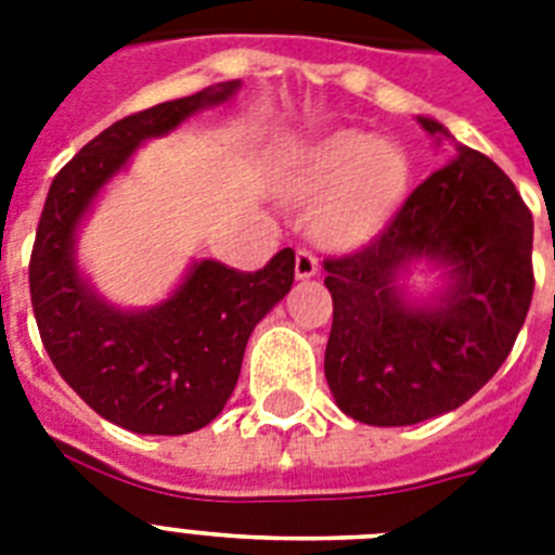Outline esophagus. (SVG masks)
<instances>
[{
  "label": "esophagus",
  "mask_w": 555,
  "mask_h": 555,
  "mask_svg": "<svg viewBox=\"0 0 555 555\" xmlns=\"http://www.w3.org/2000/svg\"><path fill=\"white\" fill-rule=\"evenodd\" d=\"M315 273H319V259H315L313 250H296V279H313Z\"/></svg>",
  "instance_id": "esophagus-1"
}]
</instances>
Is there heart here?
I'll list each match as a JSON object with an SVG mask.
<instances>
[{
  "instance_id": "1",
  "label": "heart",
  "mask_w": 555,
  "mask_h": 555,
  "mask_svg": "<svg viewBox=\"0 0 555 555\" xmlns=\"http://www.w3.org/2000/svg\"><path fill=\"white\" fill-rule=\"evenodd\" d=\"M406 180L409 163L398 146L370 132H335L293 157L282 191L296 203L319 199L315 236L347 245L384 225Z\"/></svg>"
}]
</instances>
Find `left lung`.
<instances>
[{"mask_svg": "<svg viewBox=\"0 0 555 555\" xmlns=\"http://www.w3.org/2000/svg\"><path fill=\"white\" fill-rule=\"evenodd\" d=\"M437 141L449 129L417 118ZM533 217L511 177L468 146L426 177L389 225L356 254L324 259L333 330L330 392L370 426H412L463 406L505 364L533 299ZM417 258L447 273L431 306L405 301Z\"/></svg>", "mask_w": 555, "mask_h": 555, "instance_id": "obj_1", "label": "left lung"}]
</instances>
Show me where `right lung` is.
<instances>
[{
    "mask_svg": "<svg viewBox=\"0 0 555 555\" xmlns=\"http://www.w3.org/2000/svg\"><path fill=\"white\" fill-rule=\"evenodd\" d=\"M236 90L240 81H225L115 120L55 175L44 199L30 254L41 344L87 406L134 435H189L222 412L250 333L291 291L296 256L279 250L254 273L203 259L166 301L118 310L78 273L76 231L134 149Z\"/></svg>",
    "mask_w": 555,
    "mask_h": 555,
    "instance_id": "right-lung-1",
    "label": "right lung"
}]
</instances>
